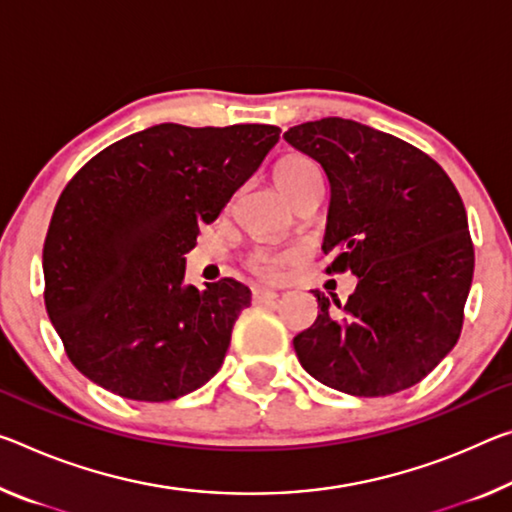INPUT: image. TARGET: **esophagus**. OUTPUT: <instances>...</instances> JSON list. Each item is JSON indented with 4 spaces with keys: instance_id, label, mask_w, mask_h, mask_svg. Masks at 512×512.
Listing matches in <instances>:
<instances>
[{
    "instance_id": "obj_1",
    "label": "esophagus",
    "mask_w": 512,
    "mask_h": 512,
    "mask_svg": "<svg viewBox=\"0 0 512 512\" xmlns=\"http://www.w3.org/2000/svg\"><path fill=\"white\" fill-rule=\"evenodd\" d=\"M278 298V294L271 289H264V287H255L253 289V300L255 303H273V300Z\"/></svg>"
}]
</instances>
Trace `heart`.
Instances as JSON below:
<instances>
[{
    "instance_id": "b5f03b06",
    "label": "heart",
    "mask_w": 512,
    "mask_h": 512,
    "mask_svg": "<svg viewBox=\"0 0 512 512\" xmlns=\"http://www.w3.org/2000/svg\"><path fill=\"white\" fill-rule=\"evenodd\" d=\"M319 175V170L305 157H287L273 168V180L282 196L287 200L303 186L307 180ZM298 250H275V248H257L250 257V266L264 278H275L280 273V266L287 264L289 259L296 257Z\"/></svg>"
}]
</instances>
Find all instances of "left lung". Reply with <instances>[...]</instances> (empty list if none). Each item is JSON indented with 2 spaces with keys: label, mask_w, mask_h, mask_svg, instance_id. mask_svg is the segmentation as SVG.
Wrapping results in <instances>:
<instances>
[{
  "label": "left lung",
  "mask_w": 512,
  "mask_h": 512,
  "mask_svg": "<svg viewBox=\"0 0 512 512\" xmlns=\"http://www.w3.org/2000/svg\"><path fill=\"white\" fill-rule=\"evenodd\" d=\"M285 141L330 184L321 250L358 287L294 337L298 362L351 396L417 385L456 346L474 275L465 205L449 175L410 143L346 118L291 127Z\"/></svg>",
  "instance_id": "left-lung-1"
}]
</instances>
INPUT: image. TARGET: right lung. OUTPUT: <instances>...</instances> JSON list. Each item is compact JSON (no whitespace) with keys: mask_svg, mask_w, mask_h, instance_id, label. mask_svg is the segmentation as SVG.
<instances>
[{"mask_svg":"<svg viewBox=\"0 0 512 512\" xmlns=\"http://www.w3.org/2000/svg\"><path fill=\"white\" fill-rule=\"evenodd\" d=\"M278 141L275 125L161 123L72 177L43 248L45 307L88 380L161 403L216 376L250 289L189 285L186 253Z\"/></svg>","mask_w":512,"mask_h":512,"instance_id":"obj_1","label":"right lung"}]
</instances>
